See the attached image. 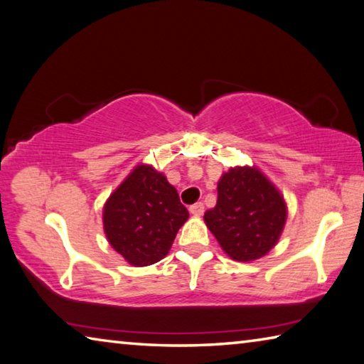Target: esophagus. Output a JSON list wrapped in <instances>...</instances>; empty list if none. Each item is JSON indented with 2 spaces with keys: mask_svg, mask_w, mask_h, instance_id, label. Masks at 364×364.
I'll return each mask as SVG.
<instances>
[{
  "mask_svg": "<svg viewBox=\"0 0 364 364\" xmlns=\"http://www.w3.org/2000/svg\"><path fill=\"white\" fill-rule=\"evenodd\" d=\"M203 213H205V206H203V203H195V205L190 206V214L203 215Z\"/></svg>",
  "mask_w": 364,
  "mask_h": 364,
  "instance_id": "esophagus-1",
  "label": "esophagus"
}]
</instances>
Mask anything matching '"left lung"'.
Masks as SVG:
<instances>
[{
    "mask_svg": "<svg viewBox=\"0 0 364 364\" xmlns=\"http://www.w3.org/2000/svg\"><path fill=\"white\" fill-rule=\"evenodd\" d=\"M288 219L284 196L256 166H235L220 176L218 203L205 213V224L222 251L238 262H251L277 246Z\"/></svg>",
    "mask_w": 364,
    "mask_h": 364,
    "instance_id": "obj_1",
    "label": "left lung"
}]
</instances>
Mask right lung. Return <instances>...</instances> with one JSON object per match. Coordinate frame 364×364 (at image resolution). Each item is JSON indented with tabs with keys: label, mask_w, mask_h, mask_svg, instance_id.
<instances>
[{
	"label": "right lung",
	"mask_w": 364,
	"mask_h": 364,
	"mask_svg": "<svg viewBox=\"0 0 364 364\" xmlns=\"http://www.w3.org/2000/svg\"><path fill=\"white\" fill-rule=\"evenodd\" d=\"M187 219L177 190L163 172L144 163L114 188L102 211L108 243L134 267L164 259Z\"/></svg>",
	"instance_id": "1"
}]
</instances>
